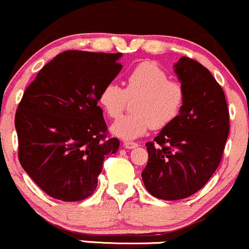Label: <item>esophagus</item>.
Here are the masks:
<instances>
[{
	"mask_svg": "<svg viewBox=\"0 0 249 249\" xmlns=\"http://www.w3.org/2000/svg\"><path fill=\"white\" fill-rule=\"evenodd\" d=\"M138 146H139V143L138 142H129V140H124V147L125 148H134V147H138Z\"/></svg>",
	"mask_w": 249,
	"mask_h": 249,
	"instance_id": "obj_1",
	"label": "esophagus"
}]
</instances>
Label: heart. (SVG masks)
<instances>
[{"instance_id":"b5f03b06","label":"heart","mask_w":249,"mask_h":249,"mask_svg":"<svg viewBox=\"0 0 249 249\" xmlns=\"http://www.w3.org/2000/svg\"><path fill=\"white\" fill-rule=\"evenodd\" d=\"M137 96L132 114L111 124V133L122 139H137L151 128H163L175 121L183 109L186 91L181 83L169 79L162 67L151 61L135 66L125 78L124 89L114 81L107 83L98 94L102 109L109 117H119L127 97Z\"/></svg>"}]
</instances>
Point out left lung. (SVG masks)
Wrapping results in <instances>:
<instances>
[{"label": "left lung", "instance_id": "left-lung-1", "mask_svg": "<svg viewBox=\"0 0 249 249\" xmlns=\"http://www.w3.org/2000/svg\"><path fill=\"white\" fill-rule=\"evenodd\" d=\"M174 71L186 91L183 109L153 142L142 173L151 196L180 200L201 189L218 168L229 134V110L210 71L182 56Z\"/></svg>", "mask_w": 249, "mask_h": 249}]
</instances>
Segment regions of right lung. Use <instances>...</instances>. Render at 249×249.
I'll use <instances>...</instances> for the list:
<instances>
[{"mask_svg": "<svg viewBox=\"0 0 249 249\" xmlns=\"http://www.w3.org/2000/svg\"><path fill=\"white\" fill-rule=\"evenodd\" d=\"M122 53L69 50L47 63L24 92L15 114L19 160L51 198L80 201L93 194L107 155L102 87L122 69Z\"/></svg>", "mask_w": 249, "mask_h": 249, "instance_id": "1", "label": "right lung"}]
</instances>
